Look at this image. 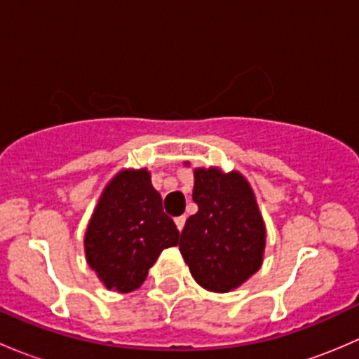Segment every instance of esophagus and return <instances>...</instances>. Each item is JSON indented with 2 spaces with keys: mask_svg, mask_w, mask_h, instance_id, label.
Instances as JSON below:
<instances>
[{
  "mask_svg": "<svg viewBox=\"0 0 359 359\" xmlns=\"http://www.w3.org/2000/svg\"><path fill=\"white\" fill-rule=\"evenodd\" d=\"M184 221H187V217H184V216H180V217H176V219H175L176 228H178L180 231L183 230V228H184Z\"/></svg>",
  "mask_w": 359,
  "mask_h": 359,
  "instance_id": "esophagus-1",
  "label": "esophagus"
}]
</instances>
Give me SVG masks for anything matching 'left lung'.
Returning <instances> with one entry per match:
<instances>
[{"mask_svg": "<svg viewBox=\"0 0 359 359\" xmlns=\"http://www.w3.org/2000/svg\"><path fill=\"white\" fill-rule=\"evenodd\" d=\"M191 198L198 210L187 219L180 240L191 276L216 294L238 289L264 259L266 224L252 187L238 171L195 168Z\"/></svg>", "mask_w": 359, "mask_h": 359, "instance_id": "1", "label": "left lung"}]
</instances>
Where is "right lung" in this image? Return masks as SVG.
<instances>
[{
  "label": "right lung",
  "mask_w": 359,
  "mask_h": 359,
  "mask_svg": "<svg viewBox=\"0 0 359 359\" xmlns=\"http://www.w3.org/2000/svg\"><path fill=\"white\" fill-rule=\"evenodd\" d=\"M180 231L162 210L147 168L123 169L103 188L84 233L86 262L107 290H136Z\"/></svg>",
  "instance_id": "obj_1"
}]
</instances>
